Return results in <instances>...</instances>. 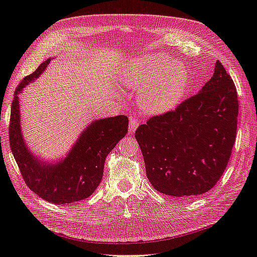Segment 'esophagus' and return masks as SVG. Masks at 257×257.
I'll return each mask as SVG.
<instances>
[{
  "label": "esophagus",
  "instance_id": "34e87169",
  "mask_svg": "<svg viewBox=\"0 0 257 257\" xmlns=\"http://www.w3.org/2000/svg\"><path fill=\"white\" fill-rule=\"evenodd\" d=\"M141 121L137 118V116H131L130 118V125H128V132L133 135L135 133L136 128L141 125Z\"/></svg>",
  "mask_w": 257,
  "mask_h": 257
}]
</instances>
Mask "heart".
<instances>
[{
	"instance_id": "b5f03b06",
	"label": "heart",
	"mask_w": 257,
	"mask_h": 257,
	"mask_svg": "<svg viewBox=\"0 0 257 257\" xmlns=\"http://www.w3.org/2000/svg\"><path fill=\"white\" fill-rule=\"evenodd\" d=\"M121 76L127 87L139 90V104L151 114L173 110L189 84L186 67L160 53L131 60Z\"/></svg>"
}]
</instances>
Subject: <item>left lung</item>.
Here are the masks:
<instances>
[{
  "mask_svg": "<svg viewBox=\"0 0 257 257\" xmlns=\"http://www.w3.org/2000/svg\"><path fill=\"white\" fill-rule=\"evenodd\" d=\"M238 108L235 83L216 61L212 77L197 94L142 124L135 138L153 188L176 197L212 189L236 141Z\"/></svg>",
  "mask_w": 257,
  "mask_h": 257,
  "instance_id": "1",
  "label": "left lung"
}]
</instances>
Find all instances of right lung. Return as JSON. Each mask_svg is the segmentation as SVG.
Segmentation results:
<instances>
[{"mask_svg":"<svg viewBox=\"0 0 257 257\" xmlns=\"http://www.w3.org/2000/svg\"><path fill=\"white\" fill-rule=\"evenodd\" d=\"M46 60L36 71L25 77L14 94L10 122V146L23 180L38 196L52 204L66 205L89 197L103 178L105 160L126 135L128 119L116 115L92 121L83 130L66 158L44 163L29 150L20 124L19 93L40 77L50 63Z\"/></svg>","mask_w":257,"mask_h":257,"instance_id":"obj_1","label":"right lung"}]
</instances>
